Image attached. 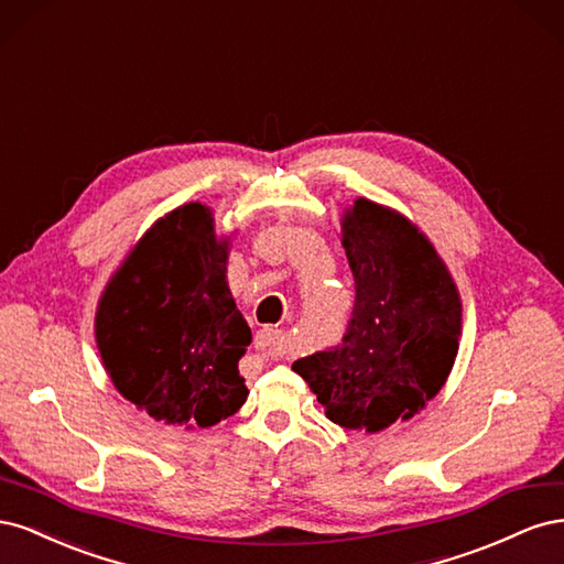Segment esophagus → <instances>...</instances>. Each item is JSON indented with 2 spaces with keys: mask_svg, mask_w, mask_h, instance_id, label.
<instances>
[{
  "mask_svg": "<svg viewBox=\"0 0 564 564\" xmlns=\"http://www.w3.org/2000/svg\"><path fill=\"white\" fill-rule=\"evenodd\" d=\"M256 344H259V348L268 355H282L284 350V334L282 329H272V327H265L259 332V338H256Z\"/></svg>",
  "mask_w": 564,
  "mask_h": 564,
  "instance_id": "esophagus-1",
  "label": "esophagus"
}]
</instances>
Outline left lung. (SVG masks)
Wrapping results in <instances>:
<instances>
[{
  "mask_svg": "<svg viewBox=\"0 0 564 564\" xmlns=\"http://www.w3.org/2000/svg\"><path fill=\"white\" fill-rule=\"evenodd\" d=\"M355 305L344 338L294 362L327 419L377 433L412 419L445 386L458 352L460 303L433 245L381 204L344 220Z\"/></svg>",
  "mask_w": 564,
  "mask_h": 564,
  "instance_id": "obj_1",
  "label": "left lung"
}]
</instances>
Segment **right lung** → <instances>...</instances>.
I'll list each match as a JSON object with an SVG mask.
<instances>
[{
  "label": "right lung",
  "mask_w": 564,
  "mask_h": 564,
  "mask_svg": "<svg viewBox=\"0 0 564 564\" xmlns=\"http://www.w3.org/2000/svg\"><path fill=\"white\" fill-rule=\"evenodd\" d=\"M228 242L193 202L152 226L108 284L96 344L115 388L169 425L209 429L249 395L251 329L226 282Z\"/></svg>",
  "instance_id": "1"
}]
</instances>
